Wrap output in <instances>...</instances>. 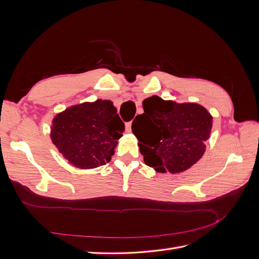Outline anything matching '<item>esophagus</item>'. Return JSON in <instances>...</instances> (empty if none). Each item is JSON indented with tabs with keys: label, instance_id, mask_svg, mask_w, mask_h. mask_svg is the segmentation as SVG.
Returning a JSON list of instances; mask_svg holds the SVG:
<instances>
[{
	"label": "esophagus",
	"instance_id": "34e87169",
	"mask_svg": "<svg viewBox=\"0 0 259 259\" xmlns=\"http://www.w3.org/2000/svg\"><path fill=\"white\" fill-rule=\"evenodd\" d=\"M132 131V122H128L126 123V132H131Z\"/></svg>",
	"mask_w": 259,
	"mask_h": 259
}]
</instances>
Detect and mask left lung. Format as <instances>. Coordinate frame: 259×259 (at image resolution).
<instances>
[{"label":"left lung","mask_w":259,"mask_h":259,"mask_svg":"<svg viewBox=\"0 0 259 259\" xmlns=\"http://www.w3.org/2000/svg\"><path fill=\"white\" fill-rule=\"evenodd\" d=\"M143 108L132 130L148 166L176 174L202 158L213 123L204 107L152 96L144 100Z\"/></svg>","instance_id":"1"}]
</instances>
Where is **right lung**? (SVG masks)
Instances as JSON below:
<instances>
[{
  "label": "right lung",
  "instance_id": "1",
  "mask_svg": "<svg viewBox=\"0 0 259 259\" xmlns=\"http://www.w3.org/2000/svg\"><path fill=\"white\" fill-rule=\"evenodd\" d=\"M125 131L116 109L109 100H96L68 108L53 120V144L75 167L105 165Z\"/></svg>",
  "mask_w": 259,
  "mask_h": 259
}]
</instances>
